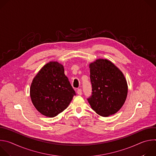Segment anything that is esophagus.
Returning <instances> with one entry per match:
<instances>
[{
  "label": "esophagus",
  "mask_w": 156,
  "mask_h": 156,
  "mask_svg": "<svg viewBox=\"0 0 156 156\" xmlns=\"http://www.w3.org/2000/svg\"><path fill=\"white\" fill-rule=\"evenodd\" d=\"M76 92H77V94H78V95H81V94H82V90H81V89H78Z\"/></svg>",
  "instance_id": "34e87169"
}]
</instances>
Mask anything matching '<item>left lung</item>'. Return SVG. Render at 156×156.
<instances>
[{
    "instance_id": "obj_1",
    "label": "left lung",
    "mask_w": 156,
    "mask_h": 156,
    "mask_svg": "<svg viewBox=\"0 0 156 156\" xmlns=\"http://www.w3.org/2000/svg\"><path fill=\"white\" fill-rule=\"evenodd\" d=\"M91 96L87 98L99 115L115 114L125 102L128 86L124 75L117 66L106 59H98L90 65Z\"/></svg>"
}]
</instances>
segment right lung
<instances>
[{
	"mask_svg": "<svg viewBox=\"0 0 156 156\" xmlns=\"http://www.w3.org/2000/svg\"><path fill=\"white\" fill-rule=\"evenodd\" d=\"M76 93L64 73L62 65L51 62L44 65L30 87L32 102L39 112L54 117L67 108Z\"/></svg>",
	"mask_w": 156,
	"mask_h": 156,
	"instance_id": "obj_1",
	"label": "right lung"
}]
</instances>
